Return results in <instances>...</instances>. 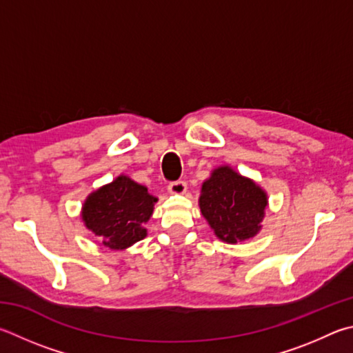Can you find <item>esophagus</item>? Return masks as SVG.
Returning a JSON list of instances; mask_svg holds the SVG:
<instances>
[{
  "instance_id": "esophagus-1",
  "label": "esophagus",
  "mask_w": 353,
  "mask_h": 353,
  "mask_svg": "<svg viewBox=\"0 0 353 353\" xmlns=\"http://www.w3.org/2000/svg\"><path fill=\"white\" fill-rule=\"evenodd\" d=\"M168 190L172 194H183L187 191V183L183 181H174L168 185Z\"/></svg>"
}]
</instances>
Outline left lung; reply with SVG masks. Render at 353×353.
Listing matches in <instances>:
<instances>
[{"instance_id":"1","label":"left lung","mask_w":353,"mask_h":353,"mask_svg":"<svg viewBox=\"0 0 353 353\" xmlns=\"http://www.w3.org/2000/svg\"><path fill=\"white\" fill-rule=\"evenodd\" d=\"M199 205L217 238L236 243L261 230L267 196L253 181L221 166L203 182Z\"/></svg>"}]
</instances>
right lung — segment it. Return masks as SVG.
<instances>
[{
	"instance_id": "right-lung-1",
	"label": "right lung",
	"mask_w": 353,
	"mask_h": 353,
	"mask_svg": "<svg viewBox=\"0 0 353 353\" xmlns=\"http://www.w3.org/2000/svg\"><path fill=\"white\" fill-rule=\"evenodd\" d=\"M154 202L145 187L120 176L86 199L81 217L106 247L121 250L145 238Z\"/></svg>"
}]
</instances>
